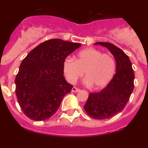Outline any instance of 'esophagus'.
Listing matches in <instances>:
<instances>
[{
    "label": "esophagus",
    "instance_id": "34e87169",
    "mask_svg": "<svg viewBox=\"0 0 148 148\" xmlns=\"http://www.w3.org/2000/svg\"><path fill=\"white\" fill-rule=\"evenodd\" d=\"M78 91H80V89L77 88V87H73V88H72V92H78Z\"/></svg>",
    "mask_w": 148,
    "mask_h": 148
}]
</instances>
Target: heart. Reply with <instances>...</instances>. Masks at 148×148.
Here are the masks:
<instances>
[{
  "mask_svg": "<svg viewBox=\"0 0 148 148\" xmlns=\"http://www.w3.org/2000/svg\"><path fill=\"white\" fill-rule=\"evenodd\" d=\"M116 70L112 56L95 48H87L78 53L76 60L66 58L63 63L65 78L70 84H75L84 75V82L93 88L101 89L110 83Z\"/></svg>",
  "mask_w": 148,
  "mask_h": 148,
  "instance_id": "obj_1",
  "label": "heart"
}]
</instances>
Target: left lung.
<instances>
[{
  "mask_svg": "<svg viewBox=\"0 0 148 148\" xmlns=\"http://www.w3.org/2000/svg\"><path fill=\"white\" fill-rule=\"evenodd\" d=\"M95 44L108 48L114 56L116 74L101 91L90 92L84 108L95 119H107L118 114L126 106L134 88V72L130 58L121 49L108 42Z\"/></svg>",
  "mask_w": 148,
  "mask_h": 148,
  "instance_id": "1",
  "label": "left lung"
}]
</instances>
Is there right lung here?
<instances>
[{"label": "right lung", "mask_w": 148, "mask_h": 148, "mask_svg": "<svg viewBox=\"0 0 148 148\" xmlns=\"http://www.w3.org/2000/svg\"><path fill=\"white\" fill-rule=\"evenodd\" d=\"M82 44L61 39L46 40L22 61L15 78V93L23 113L30 119L50 118L73 85L65 80L63 63Z\"/></svg>", "instance_id": "1"}]
</instances>
